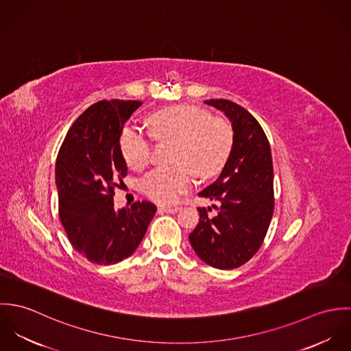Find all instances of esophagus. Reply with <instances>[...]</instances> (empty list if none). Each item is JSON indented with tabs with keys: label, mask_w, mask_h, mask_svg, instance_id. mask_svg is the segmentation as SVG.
<instances>
[{
	"label": "esophagus",
	"mask_w": 351,
	"mask_h": 351,
	"mask_svg": "<svg viewBox=\"0 0 351 351\" xmlns=\"http://www.w3.org/2000/svg\"><path fill=\"white\" fill-rule=\"evenodd\" d=\"M159 209L163 210V212H166V213H176V212H178L181 208H180V206H159Z\"/></svg>",
	"instance_id": "1"
}]
</instances>
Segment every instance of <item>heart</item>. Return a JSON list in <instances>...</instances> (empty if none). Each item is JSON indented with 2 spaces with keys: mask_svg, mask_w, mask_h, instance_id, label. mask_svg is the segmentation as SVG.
<instances>
[{
  "mask_svg": "<svg viewBox=\"0 0 351 351\" xmlns=\"http://www.w3.org/2000/svg\"><path fill=\"white\" fill-rule=\"evenodd\" d=\"M152 138L173 141L170 167H158L147 173L141 188L151 200L174 204L193 184V171L206 178L226 162L232 146V128L221 117L192 105H176L151 113L147 119ZM120 151L132 170L143 169L151 156L150 138L136 128H124L120 135Z\"/></svg>",
  "mask_w": 351,
  "mask_h": 351,
  "instance_id": "b5f03b06",
  "label": "heart"
}]
</instances>
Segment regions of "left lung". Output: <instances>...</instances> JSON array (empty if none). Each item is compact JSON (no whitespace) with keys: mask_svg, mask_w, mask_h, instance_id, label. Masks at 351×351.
<instances>
[{"mask_svg":"<svg viewBox=\"0 0 351 351\" xmlns=\"http://www.w3.org/2000/svg\"><path fill=\"white\" fill-rule=\"evenodd\" d=\"M231 121L234 138L230 156L219 178L199 196L216 201L217 215L199 208L200 221L189 242L212 267L230 270L242 266L259 250L273 210V160L269 141L245 108L230 100L204 101Z\"/></svg>","mask_w":351,"mask_h":351,"instance_id":"left-lung-1","label":"left lung"}]
</instances>
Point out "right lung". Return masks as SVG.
<instances>
[{
  "label": "right lung",
  "mask_w": 351,
  "mask_h": 351,
  "mask_svg": "<svg viewBox=\"0 0 351 351\" xmlns=\"http://www.w3.org/2000/svg\"><path fill=\"white\" fill-rule=\"evenodd\" d=\"M141 101H99L70 127L56 158L59 217L71 246L88 261L113 265L141 245L156 206L136 201L113 206L116 180L127 176L120 151L124 123Z\"/></svg>",
  "instance_id": "obj_1"
}]
</instances>
